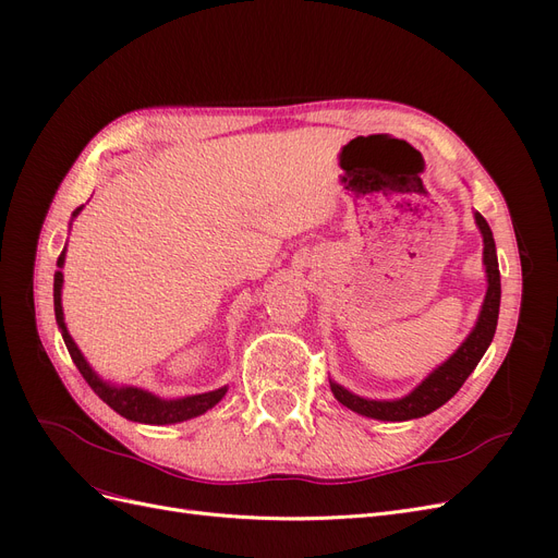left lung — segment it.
<instances>
[{"label":"left lung","instance_id":"1","mask_svg":"<svg viewBox=\"0 0 558 558\" xmlns=\"http://www.w3.org/2000/svg\"><path fill=\"white\" fill-rule=\"evenodd\" d=\"M475 223L484 238V267H486V281L488 289L484 295V305L480 312V318L472 332L465 337V342L456 349L453 356H449L442 365H437L433 373L421 381L412 393L398 400H367L361 396H353L344 386L330 381L332 396L340 400L344 408L351 412H359L369 418L379 421H408L418 418L435 412L437 408L456 396V391L463 386V381L470 377L472 369L477 367L482 356L486 353L488 344H492L496 326H498V310H500V269H498V256H496V242L492 228H488L486 218L475 211Z\"/></svg>","mask_w":558,"mask_h":558}]
</instances>
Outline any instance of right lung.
Listing matches in <instances>:
<instances>
[{"label":"right lung","mask_w":558,"mask_h":558,"mask_svg":"<svg viewBox=\"0 0 558 558\" xmlns=\"http://www.w3.org/2000/svg\"><path fill=\"white\" fill-rule=\"evenodd\" d=\"M83 207H78L72 216H76ZM64 265V251L60 253L58 258V267ZM53 305H56V320L58 328L62 332V340L66 344V351L74 361V365L78 367V373L83 375V379L88 381V386L93 391L102 398L113 412H118L121 416L130 418V421H140V424H154V426H165V424H179V421H189L193 416L205 414L207 410H211L214 404L221 400L228 393V386L216 388V391L209 393H199V396H185V398H177V400H162L154 393L144 391V388L137 386H113L107 384L105 379H99L95 375V369L88 365V361L83 359V353L78 351L76 342L72 340L70 330L64 326V314H62V272L58 269L56 279H53Z\"/></svg>","instance_id":"obj_1"}]
</instances>
